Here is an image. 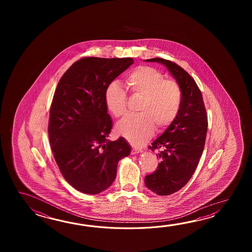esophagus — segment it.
Segmentation results:
<instances>
[{
	"instance_id": "1",
	"label": "esophagus",
	"mask_w": 252,
	"mask_h": 252,
	"mask_svg": "<svg viewBox=\"0 0 252 252\" xmlns=\"http://www.w3.org/2000/svg\"><path fill=\"white\" fill-rule=\"evenodd\" d=\"M132 154H138V153H140V152H142V150L141 149H139V148H132Z\"/></svg>"
}]
</instances>
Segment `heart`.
Listing matches in <instances>:
<instances>
[{
	"instance_id": "heart-1",
	"label": "heart",
	"mask_w": 252,
	"mask_h": 252,
	"mask_svg": "<svg viewBox=\"0 0 252 252\" xmlns=\"http://www.w3.org/2000/svg\"><path fill=\"white\" fill-rule=\"evenodd\" d=\"M126 86L133 97L141 98L139 115L124 119L116 126L121 136L134 145H141L153 135L155 126L164 130L177 119L182 103V90L177 82L166 80L158 70L142 65L135 68L126 78ZM108 111L116 118L127 113V95L117 83L105 91Z\"/></svg>"
}]
</instances>
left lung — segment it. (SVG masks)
<instances>
[{"label":"left lung","instance_id":"obj_1","mask_svg":"<svg viewBox=\"0 0 252 252\" xmlns=\"http://www.w3.org/2000/svg\"><path fill=\"white\" fill-rule=\"evenodd\" d=\"M164 64L182 90L177 119L155 139L150 150H159L158 169L145 177V185L158 195H169L184 188L192 177L203 154L208 121L202 93L193 77L166 59H147Z\"/></svg>","mask_w":252,"mask_h":252}]
</instances>
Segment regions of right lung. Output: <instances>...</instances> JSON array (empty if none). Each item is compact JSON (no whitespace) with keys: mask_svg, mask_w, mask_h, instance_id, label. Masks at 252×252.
Instances as JSON below:
<instances>
[{"mask_svg":"<svg viewBox=\"0 0 252 252\" xmlns=\"http://www.w3.org/2000/svg\"><path fill=\"white\" fill-rule=\"evenodd\" d=\"M133 62L131 58L79 59L65 71L54 94L48 128L51 150L62 176L82 193L107 189L119 161L130 153L123 137L107 139L113 122L104 95Z\"/></svg>","mask_w":252,"mask_h":252,"instance_id":"add662e5","label":"right lung"}]
</instances>
